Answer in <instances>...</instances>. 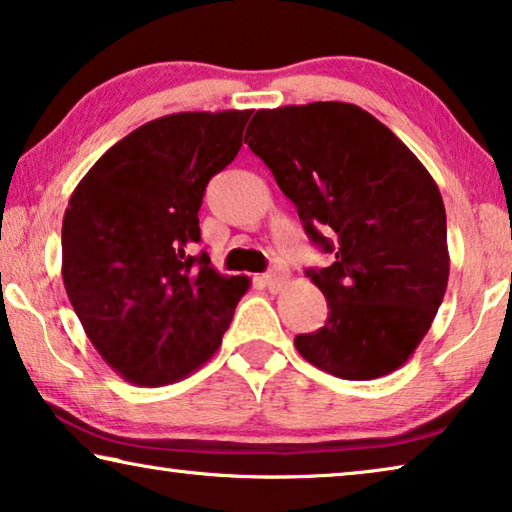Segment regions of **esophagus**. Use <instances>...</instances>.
I'll return each instance as SVG.
<instances>
[{"label":"esophagus","instance_id":"obj_1","mask_svg":"<svg viewBox=\"0 0 512 512\" xmlns=\"http://www.w3.org/2000/svg\"><path fill=\"white\" fill-rule=\"evenodd\" d=\"M287 278L289 275L285 273V271H280V269H273V271H269V273H264L262 275V282H264V287L269 289V291H280L282 289V285H285L287 282Z\"/></svg>","mask_w":512,"mask_h":512}]
</instances>
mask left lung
<instances>
[{
	"label": "left lung",
	"mask_w": 512,
	"mask_h": 512,
	"mask_svg": "<svg viewBox=\"0 0 512 512\" xmlns=\"http://www.w3.org/2000/svg\"><path fill=\"white\" fill-rule=\"evenodd\" d=\"M246 136L307 237L335 255L307 271L330 312L326 326L294 339L298 353L344 380L403 367L449 282L446 212L431 173L392 129L348 102L259 109Z\"/></svg>",
	"instance_id": "left-lung-1"
}]
</instances>
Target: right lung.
Masks as SVG:
<instances>
[{
	"instance_id": "right-lung-1",
	"label": "right lung",
	"mask_w": 512,
	"mask_h": 512,
	"mask_svg": "<svg viewBox=\"0 0 512 512\" xmlns=\"http://www.w3.org/2000/svg\"><path fill=\"white\" fill-rule=\"evenodd\" d=\"M253 111L150 120L102 154L63 216V285L95 351L134 385L189 376L221 346L246 275L218 273L200 241L209 180L237 157Z\"/></svg>"
}]
</instances>
